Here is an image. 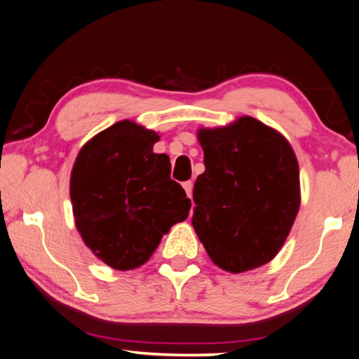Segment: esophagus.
<instances>
[{
	"instance_id": "obj_1",
	"label": "esophagus",
	"mask_w": 359,
	"mask_h": 359,
	"mask_svg": "<svg viewBox=\"0 0 359 359\" xmlns=\"http://www.w3.org/2000/svg\"><path fill=\"white\" fill-rule=\"evenodd\" d=\"M183 187H184V191H186V194H187V197H191V196H192V187H194L192 181H186V183L183 184Z\"/></svg>"
}]
</instances>
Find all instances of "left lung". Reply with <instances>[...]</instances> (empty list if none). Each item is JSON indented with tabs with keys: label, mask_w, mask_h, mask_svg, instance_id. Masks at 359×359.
<instances>
[{
	"label": "left lung",
	"mask_w": 359,
	"mask_h": 359,
	"mask_svg": "<svg viewBox=\"0 0 359 359\" xmlns=\"http://www.w3.org/2000/svg\"><path fill=\"white\" fill-rule=\"evenodd\" d=\"M197 137L205 172L194 184V231L222 270L264 266L281 250L301 207L294 151L250 116L201 128Z\"/></svg>",
	"instance_id": "8db88e82"
}]
</instances>
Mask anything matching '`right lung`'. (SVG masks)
<instances>
[{"mask_svg":"<svg viewBox=\"0 0 359 359\" xmlns=\"http://www.w3.org/2000/svg\"><path fill=\"white\" fill-rule=\"evenodd\" d=\"M158 135L121 121L82 146L69 197L76 227L98 259L132 270L149 259L163 235L187 218L191 201L170 178V158L152 151Z\"/></svg>","mask_w":359,"mask_h":359,"instance_id":"1","label":"right lung"}]
</instances>
